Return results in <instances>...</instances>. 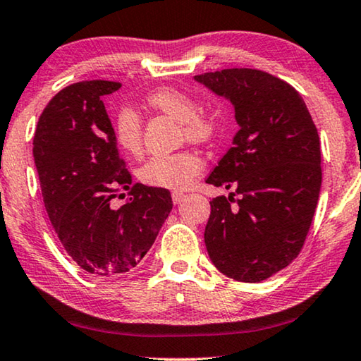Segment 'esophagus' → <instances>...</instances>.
Masks as SVG:
<instances>
[{"label": "esophagus", "instance_id": "esophagus-1", "mask_svg": "<svg viewBox=\"0 0 361 361\" xmlns=\"http://www.w3.org/2000/svg\"><path fill=\"white\" fill-rule=\"evenodd\" d=\"M183 197H185V195L180 191H173L171 192V199H173V204H180L183 201Z\"/></svg>", "mask_w": 361, "mask_h": 361}]
</instances>
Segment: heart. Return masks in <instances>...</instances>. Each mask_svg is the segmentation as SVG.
Here are the masks:
<instances>
[{"label": "heart", "instance_id": "b5f03b06", "mask_svg": "<svg viewBox=\"0 0 361 361\" xmlns=\"http://www.w3.org/2000/svg\"><path fill=\"white\" fill-rule=\"evenodd\" d=\"M147 104L181 123L183 133L191 142H209L217 133L212 118L199 115L196 102L185 92L164 87L147 97ZM115 141L123 152L137 155L142 149V128L137 113L121 109L113 123ZM202 160L195 152L181 150L175 154L154 155L137 170L142 183L164 190H185L201 171Z\"/></svg>", "mask_w": 361, "mask_h": 361}]
</instances>
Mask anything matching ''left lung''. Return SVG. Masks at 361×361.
I'll return each mask as SVG.
<instances>
[{"instance_id": "1", "label": "left lung", "mask_w": 361, "mask_h": 361, "mask_svg": "<svg viewBox=\"0 0 361 361\" xmlns=\"http://www.w3.org/2000/svg\"><path fill=\"white\" fill-rule=\"evenodd\" d=\"M195 80L232 102L240 126L206 180L235 190L211 201L209 257L230 279L261 282L303 248L322 180L318 129L297 90L269 73L233 68Z\"/></svg>"}]
</instances>
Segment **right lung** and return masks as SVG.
Returning <instances> with one entry per match:
<instances>
[{"label": "right lung", "mask_w": 361, "mask_h": 361, "mask_svg": "<svg viewBox=\"0 0 361 361\" xmlns=\"http://www.w3.org/2000/svg\"><path fill=\"white\" fill-rule=\"evenodd\" d=\"M120 82L82 80L48 102L37 123L34 160L43 204L63 248L89 274L133 271L173 207L169 190L136 183L125 169L104 97ZM120 189L126 204L112 207Z\"/></svg>", "instance_id": "1"}]
</instances>
